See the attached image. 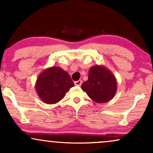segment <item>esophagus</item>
Wrapping results in <instances>:
<instances>
[{
	"instance_id": "obj_1",
	"label": "esophagus",
	"mask_w": 153,
	"mask_h": 153,
	"mask_svg": "<svg viewBox=\"0 0 153 153\" xmlns=\"http://www.w3.org/2000/svg\"><path fill=\"white\" fill-rule=\"evenodd\" d=\"M82 84V80H79L78 81H75V85H77V86H80Z\"/></svg>"
}]
</instances>
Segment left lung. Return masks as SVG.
Listing matches in <instances>:
<instances>
[{
    "label": "left lung",
    "instance_id": "left-lung-1",
    "mask_svg": "<svg viewBox=\"0 0 153 153\" xmlns=\"http://www.w3.org/2000/svg\"><path fill=\"white\" fill-rule=\"evenodd\" d=\"M81 88L95 102L106 103L115 96L117 79L110 70L97 65L90 68L88 79L82 84Z\"/></svg>",
    "mask_w": 153,
    "mask_h": 153
}]
</instances>
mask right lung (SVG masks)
Here are the masks:
<instances>
[{"mask_svg":"<svg viewBox=\"0 0 153 153\" xmlns=\"http://www.w3.org/2000/svg\"><path fill=\"white\" fill-rule=\"evenodd\" d=\"M73 86L74 82L70 75L57 66L50 67L42 72L35 83L39 97L47 104L58 103Z\"/></svg>","mask_w":153,"mask_h":153,"instance_id":"right-lung-1","label":"right lung"}]
</instances>
